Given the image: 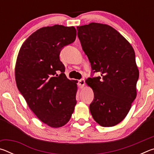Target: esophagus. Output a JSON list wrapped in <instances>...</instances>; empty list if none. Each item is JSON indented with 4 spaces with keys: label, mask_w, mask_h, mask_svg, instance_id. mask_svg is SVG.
<instances>
[{
    "label": "esophagus",
    "mask_w": 154,
    "mask_h": 154,
    "mask_svg": "<svg viewBox=\"0 0 154 154\" xmlns=\"http://www.w3.org/2000/svg\"><path fill=\"white\" fill-rule=\"evenodd\" d=\"M78 85H79V87L81 89H82V88L84 87V85H85V80L84 79H82L79 80V82H78Z\"/></svg>",
    "instance_id": "34e87169"
}]
</instances>
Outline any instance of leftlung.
<instances>
[{"label":"left lung","instance_id":"1","mask_svg":"<svg viewBox=\"0 0 154 154\" xmlns=\"http://www.w3.org/2000/svg\"><path fill=\"white\" fill-rule=\"evenodd\" d=\"M77 30L94 72L101 75L85 80L94 95L90 113L101 126H114L126 118L137 97L139 72L134 49L107 24L92 22Z\"/></svg>","mask_w":154,"mask_h":154}]
</instances>
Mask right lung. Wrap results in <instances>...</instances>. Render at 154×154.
<instances>
[{
  "mask_svg": "<svg viewBox=\"0 0 154 154\" xmlns=\"http://www.w3.org/2000/svg\"><path fill=\"white\" fill-rule=\"evenodd\" d=\"M76 32L73 26L43 27L24 41L17 55L18 90L35 116L51 128L68 123L77 104L78 82L67 79L59 58L62 48L74 42Z\"/></svg>",
  "mask_w": 154,
  "mask_h": 154,
  "instance_id": "add662e5",
  "label": "right lung"
}]
</instances>
